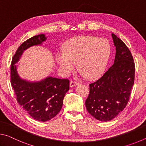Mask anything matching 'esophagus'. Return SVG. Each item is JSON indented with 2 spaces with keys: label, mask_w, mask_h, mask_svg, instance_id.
I'll use <instances>...</instances> for the list:
<instances>
[{
  "label": "esophagus",
  "mask_w": 146,
  "mask_h": 146,
  "mask_svg": "<svg viewBox=\"0 0 146 146\" xmlns=\"http://www.w3.org/2000/svg\"><path fill=\"white\" fill-rule=\"evenodd\" d=\"M78 85V83L76 82H75V81H71V82H70V88H72V87H74V86H76Z\"/></svg>",
  "instance_id": "obj_1"
}]
</instances>
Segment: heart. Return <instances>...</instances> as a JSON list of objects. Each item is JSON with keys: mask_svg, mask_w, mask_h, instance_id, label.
Returning <instances> with one entry per match:
<instances>
[{"mask_svg": "<svg viewBox=\"0 0 146 146\" xmlns=\"http://www.w3.org/2000/svg\"><path fill=\"white\" fill-rule=\"evenodd\" d=\"M111 55V46L105 38L81 36L63 44V51L56 53V62L64 75H68L78 64L86 78H97L104 72Z\"/></svg>", "mask_w": 146, "mask_h": 146, "instance_id": "1", "label": "heart"}]
</instances>
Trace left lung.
Segmentation results:
<instances>
[{"label":"left lung","instance_id":"left-lung-1","mask_svg":"<svg viewBox=\"0 0 146 146\" xmlns=\"http://www.w3.org/2000/svg\"><path fill=\"white\" fill-rule=\"evenodd\" d=\"M116 48L114 64L102 77L90 84L86 100L88 111L102 122L111 120L127 104L135 80V63L129 49L115 34H111Z\"/></svg>","mask_w":146,"mask_h":146}]
</instances>
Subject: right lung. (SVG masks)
<instances>
[{
  "mask_svg": "<svg viewBox=\"0 0 146 146\" xmlns=\"http://www.w3.org/2000/svg\"><path fill=\"white\" fill-rule=\"evenodd\" d=\"M47 38L44 34L38 35L26 40L17 49L11 61V82L17 100L31 117L40 122H47L60 112L63 100L70 90V81L48 76L37 82L21 78L15 64L26 49L40 46Z\"/></svg>",
  "mask_w": 146,
  "mask_h": 146,
  "instance_id": "1",
  "label": "right lung"
}]
</instances>
